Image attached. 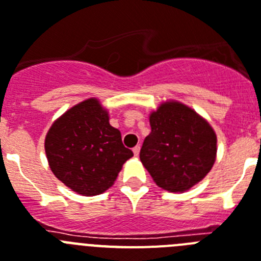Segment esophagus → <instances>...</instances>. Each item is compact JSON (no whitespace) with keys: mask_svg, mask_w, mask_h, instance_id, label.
Segmentation results:
<instances>
[{"mask_svg":"<svg viewBox=\"0 0 261 261\" xmlns=\"http://www.w3.org/2000/svg\"><path fill=\"white\" fill-rule=\"evenodd\" d=\"M133 152H134V155H135V156L139 155L140 147H139V146H135V147H134V148H133Z\"/></svg>","mask_w":261,"mask_h":261,"instance_id":"esophagus-1","label":"esophagus"}]
</instances>
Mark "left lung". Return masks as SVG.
<instances>
[{"label":"left lung","instance_id":"1","mask_svg":"<svg viewBox=\"0 0 261 261\" xmlns=\"http://www.w3.org/2000/svg\"><path fill=\"white\" fill-rule=\"evenodd\" d=\"M151 133L140 148V162L156 185L184 192L209 173L217 137L203 118L180 102H165L149 115Z\"/></svg>","mask_w":261,"mask_h":261}]
</instances>
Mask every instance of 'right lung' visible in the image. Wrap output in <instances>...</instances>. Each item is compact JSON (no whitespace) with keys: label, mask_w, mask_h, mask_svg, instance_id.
I'll list each match as a JSON object with an SVG mask.
<instances>
[{"label":"right lung","mask_w":261,"mask_h":261,"mask_svg":"<svg viewBox=\"0 0 261 261\" xmlns=\"http://www.w3.org/2000/svg\"><path fill=\"white\" fill-rule=\"evenodd\" d=\"M44 148L54 174L83 196L103 193L134 155L96 98L83 101L59 118L47 133Z\"/></svg>","instance_id":"add662e5"}]
</instances>
